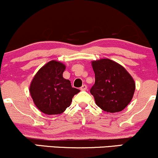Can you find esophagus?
Masks as SVG:
<instances>
[{
	"label": "esophagus",
	"mask_w": 158,
	"mask_h": 158,
	"mask_svg": "<svg viewBox=\"0 0 158 158\" xmlns=\"http://www.w3.org/2000/svg\"><path fill=\"white\" fill-rule=\"evenodd\" d=\"M81 90H87V85H82V86L80 88Z\"/></svg>",
	"instance_id": "34e87169"
}]
</instances>
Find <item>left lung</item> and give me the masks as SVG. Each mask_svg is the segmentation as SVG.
Masks as SVG:
<instances>
[{
    "label": "left lung",
    "mask_w": 158,
    "mask_h": 158,
    "mask_svg": "<svg viewBox=\"0 0 158 158\" xmlns=\"http://www.w3.org/2000/svg\"><path fill=\"white\" fill-rule=\"evenodd\" d=\"M95 83L90 88L96 104L110 113L119 112L129 104L135 90L133 78L122 65L108 59L93 61Z\"/></svg>",
    "instance_id": "left-lung-1"
}]
</instances>
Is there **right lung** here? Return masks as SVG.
<instances>
[{"label":"right lung","mask_w":158,"mask_h":158,"mask_svg":"<svg viewBox=\"0 0 158 158\" xmlns=\"http://www.w3.org/2000/svg\"><path fill=\"white\" fill-rule=\"evenodd\" d=\"M65 68L60 61H49L40 68L31 81L30 93L34 104L45 114L63 113L70 106L74 95L80 91L63 78Z\"/></svg>","instance_id":"obj_1"}]
</instances>
